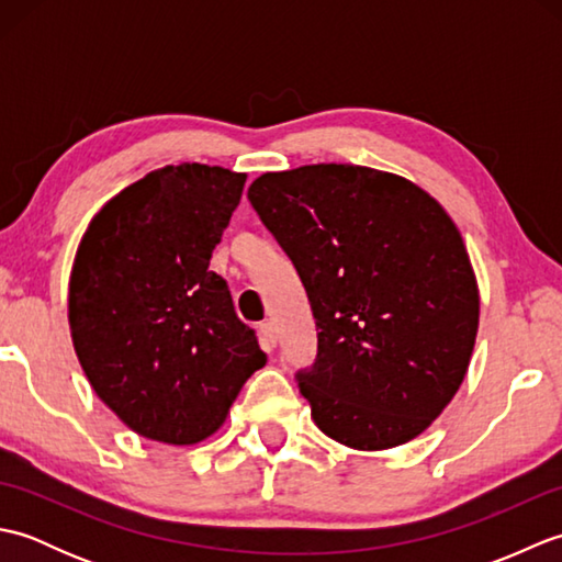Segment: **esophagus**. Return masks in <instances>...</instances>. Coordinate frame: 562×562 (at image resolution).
Here are the masks:
<instances>
[{"label": "esophagus", "mask_w": 562, "mask_h": 562, "mask_svg": "<svg viewBox=\"0 0 562 562\" xmlns=\"http://www.w3.org/2000/svg\"><path fill=\"white\" fill-rule=\"evenodd\" d=\"M258 338H260V345L266 350H272L274 345H278V336H274L272 324H260L258 326Z\"/></svg>", "instance_id": "obj_1"}]
</instances>
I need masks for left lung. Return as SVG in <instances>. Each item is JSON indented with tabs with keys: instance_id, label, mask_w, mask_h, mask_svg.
Segmentation results:
<instances>
[{
	"instance_id": "8db88e82",
	"label": "left lung",
	"mask_w": 562,
	"mask_h": 562,
	"mask_svg": "<svg viewBox=\"0 0 562 562\" xmlns=\"http://www.w3.org/2000/svg\"><path fill=\"white\" fill-rule=\"evenodd\" d=\"M248 200L294 262L318 357V429L357 451L423 435L469 372L481 294L459 226L413 181L355 164L258 176Z\"/></svg>"
}]
</instances>
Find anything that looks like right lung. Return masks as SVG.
Wrapping results in <instances>:
<instances>
[{"instance_id":"obj_1","label":"right lung","mask_w":562,"mask_h":562,"mask_svg":"<svg viewBox=\"0 0 562 562\" xmlns=\"http://www.w3.org/2000/svg\"><path fill=\"white\" fill-rule=\"evenodd\" d=\"M246 173L164 166L93 214L69 274L71 345L91 389L151 441L193 447L268 362L210 270Z\"/></svg>"}]
</instances>
